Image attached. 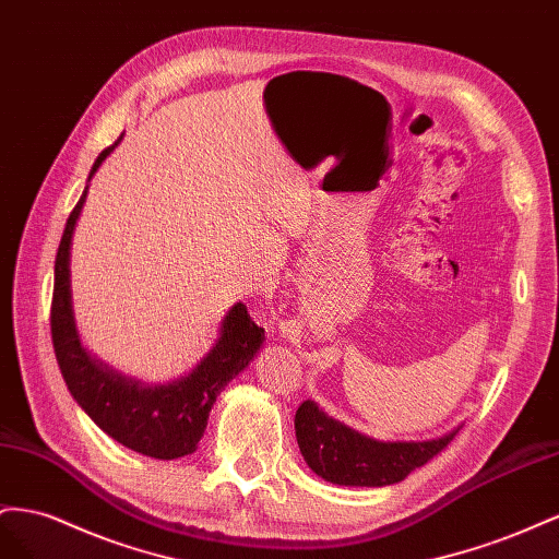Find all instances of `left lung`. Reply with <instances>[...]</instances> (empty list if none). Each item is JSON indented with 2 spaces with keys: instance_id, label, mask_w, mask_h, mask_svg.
<instances>
[{
  "instance_id": "left-lung-1",
  "label": "left lung",
  "mask_w": 559,
  "mask_h": 559,
  "mask_svg": "<svg viewBox=\"0 0 559 559\" xmlns=\"http://www.w3.org/2000/svg\"><path fill=\"white\" fill-rule=\"evenodd\" d=\"M295 433L307 466L332 485L386 487L440 454L459 433L450 430L436 440L381 442L358 433L305 401L295 414Z\"/></svg>"
}]
</instances>
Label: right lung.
Masks as SVG:
<instances>
[{
	"label": "right lung",
	"mask_w": 559,
	"mask_h": 559,
	"mask_svg": "<svg viewBox=\"0 0 559 559\" xmlns=\"http://www.w3.org/2000/svg\"><path fill=\"white\" fill-rule=\"evenodd\" d=\"M121 138L95 158L88 182L105 158L115 152ZM86 194L88 185L68 217L56 254L51 337L58 368L74 401L109 438L152 459H180L197 452L217 395L260 354L264 328L254 325L246 305L236 301L222 321L219 337L209 356L189 374L173 379L168 384L147 386L93 358L79 340L70 290L72 234Z\"/></svg>",
	"instance_id": "right-lung-1"
}]
</instances>
